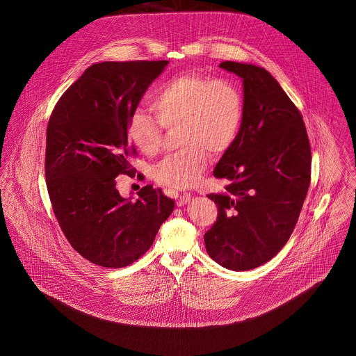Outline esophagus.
Instances as JSON below:
<instances>
[{"label":"esophagus","instance_id":"34e87169","mask_svg":"<svg viewBox=\"0 0 356 356\" xmlns=\"http://www.w3.org/2000/svg\"><path fill=\"white\" fill-rule=\"evenodd\" d=\"M189 200H191V195H189V193H184V195L176 196V204H177V207H183V205L188 203Z\"/></svg>","mask_w":356,"mask_h":356}]
</instances>
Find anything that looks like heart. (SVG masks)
<instances>
[{
  "label": "heart",
  "mask_w": 356,
  "mask_h": 356,
  "mask_svg": "<svg viewBox=\"0 0 356 356\" xmlns=\"http://www.w3.org/2000/svg\"><path fill=\"white\" fill-rule=\"evenodd\" d=\"M157 121L137 109L128 122L129 140L147 156L163 143V128L177 129L181 152L165 157L153 170L161 186L186 189L196 186L208 167V151H227L241 128L243 96L227 79L184 74L160 85L149 100Z\"/></svg>",
  "instance_id": "heart-1"
}]
</instances>
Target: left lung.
I'll return each mask as SVG.
<instances>
[{
    "label": "left lung",
    "mask_w": 356,
    "mask_h": 356,
    "mask_svg": "<svg viewBox=\"0 0 356 356\" xmlns=\"http://www.w3.org/2000/svg\"><path fill=\"white\" fill-rule=\"evenodd\" d=\"M243 79L240 132L213 170L227 179L224 193H209L218 219L205 232L211 259L232 271L271 260L288 241L311 181V147L300 111L264 68L224 61Z\"/></svg>",
    "instance_id": "obj_1"
}]
</instances>
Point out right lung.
Returning a JSON list of instances; mask_svg holds the SVG:
<instances>
[{"label": "right lung", "instance_id": "right-lung-1", "mask_svg": "<svg viewBox=\"0 0 356 356\" xmlns=\"http://www.w3.org/2000/svg\"><path fill=\"white\" fill-rule=\"evenodd\" d=\"M168 61H104L85 69L56 104L47 128L45 177L70 245L93 264L121 268L145 254L175 202L145 186L124 199L119 175L135 176L128 122Z\"/></svg>", "mask_w": 356, "mask_h": 356}]
</instances>
